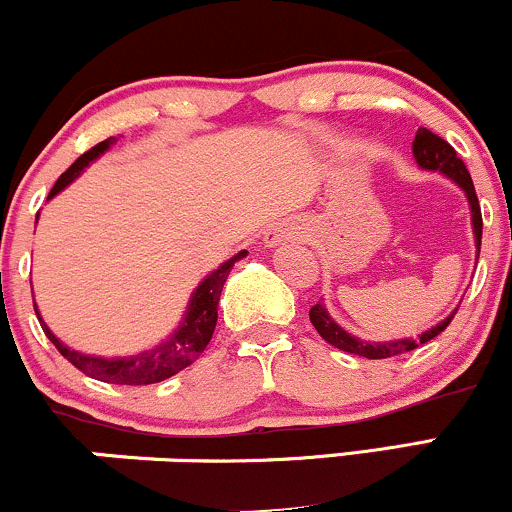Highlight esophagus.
<instances>
[{"instance_id": "obj_1", "label": "esophagus", "mask_w": 512, "mask_h": 512, "mask_svg": "<svg viewBox=\"0 0 512 512\" xmlns=\"http://www.w3.org/2000/svg\"><path fill=\"white\" fill-rule=\"evenodd\" d=\"M286 238V231H281V228H272V231L267 233V243L269 245H276V243H281V240Z\"/></svg>"}]
</instances>
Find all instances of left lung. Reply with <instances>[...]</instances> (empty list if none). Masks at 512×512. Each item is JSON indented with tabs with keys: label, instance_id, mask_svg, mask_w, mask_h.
Masks as SVG:
<instances>
[{
	"label": "left lung",
	"instance_id": "1",
	"mask_svg": "<svg viewBox=\"0 0 512 512\" xmlns=\"http://www.w3.org/2000/svg\"><path fill=\"white\" fill-rule=\"evenodd\" d=\"M411 149H414V158L421 168L440 170V173L448 175V178H452L457 185L462 187L464 195H467V199H469V207H472L474 240H477V250H479L481 248V226H484V221H481V207H479L477 192H474V182H472V178H469V170L462 163V158L457 156V151L452 149L445 139H440L438 134H433L431 129H426V127H421L419 132H416L414 146H411ZM455 313H452L450 317H445V320L440 322V325L433 327V330L421 334L419 339H399V342H385V344H368V342H361V339L351 337V334H346L342 327H339L337 322L327 315V310L322 308L320 303H315L313 308H310V322H313L317 334H320L327 344L337 346V349L346 351V354H356L363 358H390V356L407 354V351H414L419 344L431 342L433 337H438V334L450 325Z\"/></svg>",
	"mask_w": 512,
	"mask_h": 512
}]
</instances>
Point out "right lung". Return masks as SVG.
Instances as JSON below:
<instances>
[{"label": "right lung", "mask_w": 512, "mask_h": 512, "mask_svg": "<svg viewBox=\"0 0 512 512\" xmlns=\"http://www.w3.org/2000/svg\"><path fill=\"white\" fill-rule=\"evenodd\" d=\"M115 137H108L105 142L96 144L93 149H88L86 154H81L76 161L60 175V180L55 182V187L50 190V197H55L62 187H67L76 175L84 170L93 158H98L108 149L110 144H115ZM48 197V199H50ZM248 252H238L236 257H231L228 262H223L216 272H211L202 284L197 286V291L192 293L190 308H187L185 320L178 327V332L168 339L166 344H158L156 349L144 351V354L127 356V358H98V356H86L79 351H72L69 346H64L60 339L48 330V325H40L43 332L48 334V339L55 344V349L72 363L74 368H79L81 373L91 375V378L103 380V383H115V385H154L161 380L173 378L175 373L185 370L190 363H195L202 351L207 349L211 334H214L216 317H219V298L221 289L226 284L228 274H231L233 264L240 257H245Z\"/></svg>", "instance_id": "right-lung-1"}]
</instances>
